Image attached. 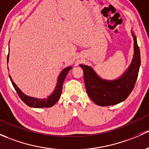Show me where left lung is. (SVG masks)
Segmentation results:
<instances>
[{"mask_svg":"<svg viewBox=\"0 0 149 149\" xmlns=\"http://www.w3.org/2000/svg\"><path fill=\"white\" fill-rule=\"evenodd\" d=\"M134 38V54L131 63L120 77L115 80H105L96 74L91 66L80 65L83 68L86 92L95 104L101 106H112L125 101L135 86L141 65L140 50L136 38Z\"/></svg>","mask_w":149,"mask_h":149,"instance_id":"1","label":"left lung"}]
</instances>
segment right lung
<instances>
[{
  "instance_id": "right-lung-1",
  "label": "right lung",
  "mask_w": 149,
  "mask_h": 149,
  "mask_svg": "<svg viewBox=\"0 0 149 149\" xmlns=\"http://www.w3.org/2000/svg\"><path fill=\"white\" fill-rule=\"evenodd\" d=\"M8 58H9V53L8 55L7 58V63H8ZM72 68V66H68L66 68H64L63 70L61 72L60 75H59L57 81V85H56V88H55L54 92L52 94H51L49 96L45 98H33V97L28 96V95H25L23 92L21 91V89L19 88L15 83L13 81V80L9 75L10 77V81H11L13 86L14 88L16 91L17 93H18L21 99L23 101L26 105L32 108H50L51 106H54L56 102L58 101L59 98H60L62 92V86L63 81L65 80V77H66L67 74L69 72V70Z\"/></svg>"
}]
</instances>
